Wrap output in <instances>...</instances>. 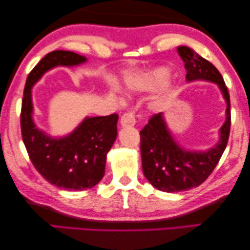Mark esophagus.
Segmentation results:
<instances>
[{"instance_id":"34e87169","label":"esophagus","mask_w":250,"mask_h":250,"mask_svg":"<svg viewBox=\"0 0 250 250\" xmlns=\"http://www.w3.org/2000/svg\"><path fill=\"white\" fill-rule=\"evenodd\" d=\"M136 120H135V115L132 112L125 113L124 115L121 117V125L122 126H134Z\"/></svg>"}]
</instances>
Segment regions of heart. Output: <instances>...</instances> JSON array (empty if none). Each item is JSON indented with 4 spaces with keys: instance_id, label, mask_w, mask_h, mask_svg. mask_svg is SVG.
<instances>
[{
    "instance_id": "obj_1",
    "label": "heart",
    "mask_w": 250,
    "mask_h": 250,
    "mask_svg": "<svg viewBox=\"0 0 250 250\" xmlns=\"http://www.w3.org/2000/svg\"><path fill=\"white\" fill-rule=\"evenodd\" d=\"M167 72L165 69H159L149 74L143 75L141 77H135V79H129L127 84L132 88H141V89H149L161 86L166 81Z\"/></svg>"
}]
</instances>
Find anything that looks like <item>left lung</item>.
<instances>
[{
  "instance_id": "8db88e82",
  "label": "left lung",
  "mask_w": 250,
  "mask_h": 250,
  "mask_svg": "<svg viewBox=\"0 0 250 250\" xmlns=\"http://www.w3.org/2000/svg\"><path fill=\"white\" fill-rule=\"evenodd\" d=\"M177 51L185 63L186 80L214 82L226 100L227 108L219 142L207 152H189L182 148L171 137L163 113L153 115L141 130V155L145 177L157 189L167 193L188 190L206 181L226 148L231 122L230 98L218 69L189 47L179 46Z\"/></svg>"
}]
</instances>
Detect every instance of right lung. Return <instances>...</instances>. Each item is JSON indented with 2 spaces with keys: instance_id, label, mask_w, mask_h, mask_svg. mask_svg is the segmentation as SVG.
I'll return each instance as SVG.
<instances>
[{
  "instance_id": "1",
  "label": "right lung",
  "mask_w": 250,
  "mask_h": 250,
  "mask_svg": "<svg viewBox=\"0 0 250 250\" xmlns=\"http://www.w3.org/2000/svg\"><path fill=\"white\" fill-rule=\"evenodd\" d=\"M84 62L86 57L74 52H50L28 74L22 100V138L31 162L44 179L66 190H85L103 178L106 154L117 136L118 115L86 117L72 134L53 138L32 120L31 88L48 69Z\"/></svg>"
}]
</instances>
